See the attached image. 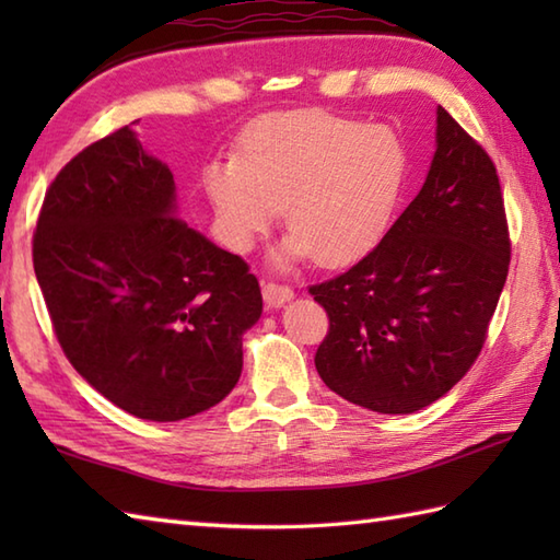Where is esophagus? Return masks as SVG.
<instances>
[{"mask_svg": "<svg viewBox=\"0 0 560 560\" xmlns=\"http://www.w3.org/2000/svg\"><path fill=\"white\" fill-rule=\"evenodd\" d=\"M261 295H265L267 305L279 307L293 299V289L287 287V283H279V281H265L261 283Z\"/></svg>", "mask_w": 560, "mask_h": 560, "instance_id": "esophagus-1", "label": "esophagus"}]
</instances>
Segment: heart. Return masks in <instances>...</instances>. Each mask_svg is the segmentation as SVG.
Returning <instances> with one entry per match:
<instances>
[{"label":"heart","mask_w":560,"mask_h":560,"mask_svg":"<svg viewBox=\"0 0 560 560\" xmlns=\"http://www.w3.org/2000/svg\"><path fill=\"white\" fill-rule=\"evenodd\" d=\"M407 177V151L385 127L329 110L267 117L243 156L213 159L201 180L223 241L253 247L283 207L279 261L313 255L319 267L361 259L385 235Z\"/></svg>","instance_id":"heart-1"}]
</instances>
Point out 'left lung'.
Segmentation results:
<instances>
[{"label": "left lung", "mask_w": 560, "mask_h": 560, "mask_svg": "<svg viewBox=\"0 0 560 560\" xmlns=\"http://www.w3.org/2000/svg\"><path fill=\"white\" fill-rule=\"evenodd\" d=\"M421 192L371 253L307 291L329 329L315 353L325 385L359 407L411 413L477 363L510 267L495 163L445 108Z\"/></svg>", "instance_id": "obj_1"}]
</instances>
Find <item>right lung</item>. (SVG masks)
<instances>
[{"label": "right lung", "instance_id": "obj_1", "mask_svg": "<svg viewBox=\"0 0 560 560\" xmlns=\"http://www.w3.org/2000/svg\"><path fill=\"white\" fill-rule=\"evenodd\" d=\"M33 269L69 363L127 413L180 421L241 377L259 281L175 217L173 173L127 125L47 187Z\"/></svg>", "mask_w": 560, "mask_h": 560}]
</instances>
